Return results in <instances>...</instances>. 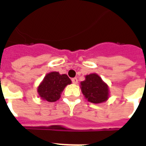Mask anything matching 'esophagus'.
Segmentation results:
<instances>
[{"label": "esophagus", "mask_w": 146, "mask_h": 146, "mask_svg": "<svg viewBox=\"0 0 146 146\" xmlns=\"http://www.w3.org/2000/svg\"><path fill=\"white\" fill-rule=\"evenodd\" d=\"M72 82H73V84H77L78 83L77 78H73V79H72Z\"/></svg>", "instance_id": "obj_1"}]
</instances>
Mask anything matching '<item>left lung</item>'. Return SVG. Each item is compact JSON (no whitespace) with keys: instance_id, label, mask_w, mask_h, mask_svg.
Wrapping results in <instances>:
<instances>
[{"instance_id":"1","label":"left lung","mask_w":146,"mask_h":146,"mask_svg":"<svg viewBox=\"0 0 146 146\" xmlns=\"http://www.w3.org/2000/svg\"><path fill=\"white\" fill-rule=\"evenodd\" d=\"M80 84L82 94L89 102L100 104L108 98V86L96 73L86 76V80Z\"/></svg>"}]
</instances>
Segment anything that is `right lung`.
I'll use <instances>...</instances> for the list:
<instances>
[{
    "label": "right lung",
    "mask_w": 146,
    "mask_h": 146,
    "mask_svg": "<svg viewBox=\"0 0 146 146\" xmlns=\"http://www.w3.org/2000/svg\"><path fill=\"white\" fill-rule=\"evenodd\" d=\"M71 84L70 79L66 74L50 72L44 76L38 87V93L43 100L54 102L60 98V94L67 85Z\"/></svg>",
    "instance_id": "add662e5"
}]
</instances>
